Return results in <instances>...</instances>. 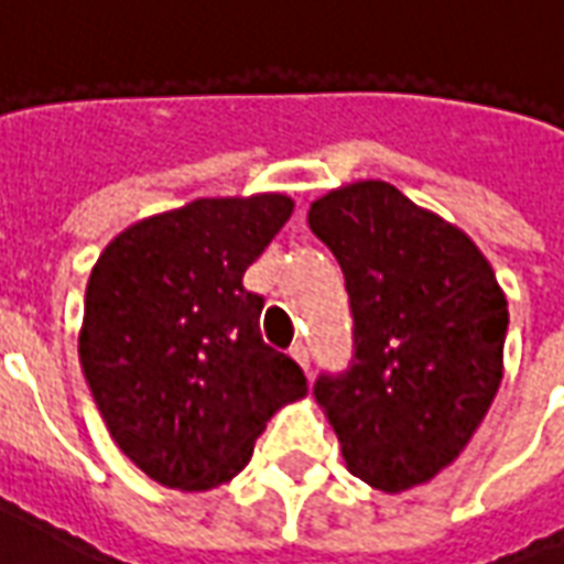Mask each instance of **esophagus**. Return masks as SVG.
I'll return each instance as SVG.
<instances>
[{"instance_id": "1", "label": "esophagus", "mask_w": 564, "mask_h": 564, "mask_svg": "<svg viewBox=\"0 0 564 564\" xmlns=\"http://www.w3.org/2000/svg\"><path fill=\"white\" fill-rule=\"evenodd\" d=\"M293 359L295 362H299V368H302V371H311V354H307V347L305 344H295L293 347Z\"/></svg>"}]
</instances>
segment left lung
<instances>
[{
    "label": "left lung",
    "mask_w": 564,
    "mask_h": 564,
    "mask_svg": "<svg viewBox=\"0 0 564 564\" xmlns=\"http://www.w3.org/2000/svg\"><path fill=\"white\" fill-rule=\"evenodd\" d=\"M307 226L338 259L356 323L350 371L314 387L344 465L383 492L429 484L496 399L508 295L456 223L387 181L335 186Z\"/></svg>",
    "instance_id": "8db88e82"
}]
</instances>
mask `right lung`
<instances>
[{"label":"right lung","instance_id":"obj_1","mask_svg":"<svg viewBox=\"0 0 564 564\" xmlns=\"http://www.w3.org/2000/svg\"><path fill=\"white\" fill-rule=\"evenodd\" d=\"M293 208L283 193L196 198L127 226L93 265L80 368L117 447L160 486L229 484L271 416L307 395L245 290Z\"/></svg>","mask_w":564,"mask_h":564}]
</instances>
